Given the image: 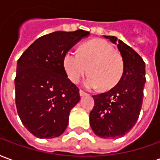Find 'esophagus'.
Segmentation results:
<instances>
[{"instance_id":"obj_1","label":"esophagus","mask_w":160,"mask_h":160,"mask_svg":"<svg viewBox=\"0 0 160 160\" xmlns=\"http://www.w3.org/2000/svg\"><path fill=\"white\" fill-rule=\"evenodd\" d=\"M87 92H85L83 90H80V95L81 97H83V96H86L87 95Z\"/></svg>"}]
</instances>
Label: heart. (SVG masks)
Masks as SVG:
<instances>
[{"mask_svg": "<svg viewBox=\"0 0 160 160\" xmlns=\"http://www.w3.org/2000/svg\"><path fill=\"white\" fill-rule=\"evenodd\" d=\"M62 66L71 82L77 84L87 73L85 81L89 89L107 91L117 85L123 74L124 62L120 54L104 39L90 40L80 47V52L67 51Z\"/></svg>", "mask_w": 160, "mask_h": 160, "instance_id": "1", "label": "heart"}]
</instances>
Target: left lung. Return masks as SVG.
Segmentation results:
<instances>
[{
    "mask_svg": "<svg viewBox=\"0 0 160 160\" xmlns=\"http://www.w3.org/2000/svg\"><path fill=\"white\" fill-rule=\"evenodd\" d=\"M118 45L124 62L123 74L116 86L93 95L90 125L101 138H120L133 128L140 115L146 82L145 62L140 55L114 36H104Z\"/></svg>",
    "mask_w": 160,
    "mask_h": 160,
    "instance_id": "8db88e82",
    "label": "left lung"
}]
</instances>
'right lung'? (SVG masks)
Masks as SVG:
<instances>
[{
  "label": "right lung",
  "instance_id": "add662e5",
  "mask_svg": "<svg viewBox=\"0 0 160 160\" xmlns=\"http://www.w3.org/2000/svg\"><path fill=\"white\" fill-rule=\"evenodd\" d=\"M90 32H55L41 37L17 62L15 103L24 126L40 139L58 137L68 124L70 111L80 99L79 88L67 76L64 54Z\"/></svg>",
  "mask_w": 160,
  "mask_h": 160
}]
</instances>
